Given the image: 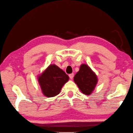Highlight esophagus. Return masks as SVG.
Masks as SVG:
<instances>
[{
  "mask_svg": "<svg viewBox=\"0 0 133 133\" xmlns=\"http://www.w3.org/2000/svg\"><path fill=\"white\" fill-rule=\"evenodd\" d=\"M69 78H70V79H72L74 77V74H69Z\"/></svg>",
  "mask_w": 133,
  "mask_h": 133,
  "instance_id": "1",
  "label": "esophagus"
}]
</instances>
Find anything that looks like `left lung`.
<instances>
[{"instance_id": "1", "label": "left lung", "mask_w": 133, "mask_h": 133, "mask_svg": "<svg viewBox=\"0 0 133 133\" xmlns=\"http://www.w3.org/2000/svg\"><path fill=\"white\" fill-rule=\"evenodd\" d=\"M74 80L80 91L85 95H90L92 92L98 82L97 76L87 64L80 66Z\"/></svg>"}]
</instances>
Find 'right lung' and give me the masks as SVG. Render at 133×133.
Returning <instances> with one entry per match:
<instances>
[{"label":"right lung","instance_id":"1","mask_svg":"<svg viewBox=\"0 0 133 133\" xmlns=\"http://www.w3.org/2000/svg\"><path fill=\"white\" fill-rule=\"evenodd\" d=\"M38 80L43 94L53 97L60 93L62 87L68 81L69 77L56 65L51 64L38 75Z\"/></svg>","mask_w":133,"mask_h":133}]
</instances>
